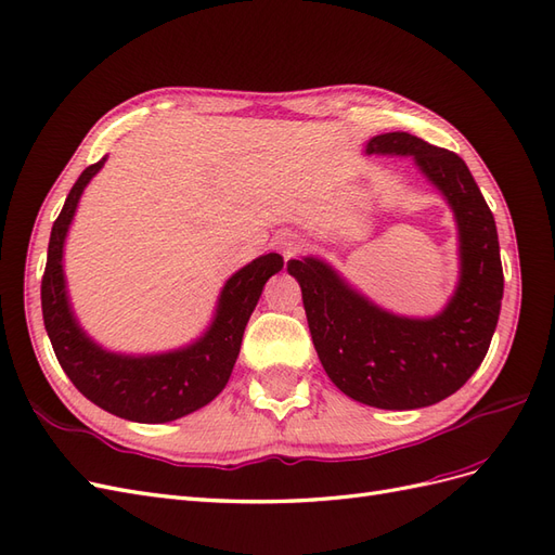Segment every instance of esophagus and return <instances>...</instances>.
<instances>
[{
    "instance_id": "1",
    "label": "esophagus",
    "mask_w": 555,
    "mask_h": 555,
    "mask_svg": "<svg viewBox=\"0 0 555 555\" xmlns=\"http://www.w3.org/2000/svg\"><path fill=\"white\" fill-rule=\"evenodd\" d=\"M278 245H280V251L284 255V259H292V257H296L298 251L306 247L304 238L296 236V233H287V236H284Z\"/></svg>"
}]
</instances>
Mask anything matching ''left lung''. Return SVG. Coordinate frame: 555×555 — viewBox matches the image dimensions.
<instances>
[{"label": "left lung", "mask_w": 555, "mask_h": 555, "mask_svg": "<svg viewBox=\"0 0 555 555\" xmlns=\"http://www.w3.org/2000/svg\"><path fill=\"white\" fill-rule=\"evenodd\" d=\"M371 155H412L453 208L461 233V282L435 319L396 317L351 292L317 259H292L312 343L343 393L382 410H416L456 393L489 351L498 326L502 275L498 229L465 162L408 131L367 143Z\"/></svg>", "instance_id": "left-lung-1"}]
</instances>
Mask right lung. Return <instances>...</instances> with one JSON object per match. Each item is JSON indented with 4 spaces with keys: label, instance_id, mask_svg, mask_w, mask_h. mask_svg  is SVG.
Segmentation results:
<instances>
[{
    "label": "right lung",
    "instance_id": "1",
    "mask_svg": "<svg viewBox=\"0 0 555 555\" xmlns=\"http://www.w3.org/2000/svg\"><path fill=\"white\" fill-rule=\"evenodd\" d=\"M104 159L80 173L50 231L48 259L41 280V310L50 345L62 371L76 389L102 410L139 424H164L192 414L220 393L238 359L247 319L266 280L284 266L271 251L233 275L220 296L210 331L196 345L171 354L129 359L108 354L86 338L69 310L62 273V245L78 198Z\"/></svg>",
    "mask_w": 555,
    "mask_h": 555
}]
</instances>
